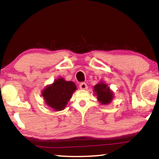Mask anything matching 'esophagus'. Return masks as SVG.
Wrapping results in <instances>:
<instances>
[{
	"instance_id": "obj_1",
	"label": "esophagus",
	"mask_w": 159,
	"mask_h": 159,
	"mask_svg": "<svg viewBox=\"0 0 159 159\" xmlns=\"http://www.w3.org/2000/svg\"><path fill=\"white\" fill-rule=\"evenodd\" d=\"M79 88H80V89H81V90H87L88 85L85 83H81L79 85Z\"/></svg>"
}]
</instances>
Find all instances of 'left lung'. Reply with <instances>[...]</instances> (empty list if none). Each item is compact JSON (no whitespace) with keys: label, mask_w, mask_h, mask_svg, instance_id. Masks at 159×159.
I'll list each match as a JSON object with an SVG mask.
<instances>
[{"label":"left lung","mask_w":159,"mask_h":159,"mask_svg":"<svg viewBox=\"0 0 159 159\" xmlns=\"http://www.w3.org/2000/svg\"><path fill=\"white\" fill-rule=\"evenodd\" d=\"M93 92L99 103L103 105L111 103L114 99V93L104 82L100 81L94 86Z\"/></svg>","instance_id":"obj_1"}]
</instances>
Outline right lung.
Segmentation results:
<instances>
[{
  "label": "right lung",
  "instance_id": "1",
  "mask_svg": "<svg viewBox=\"0 0 159 159\" xmlns=\"http://www.w3.org/2000/svg\"><path fill=\"white\" fill-rule=\"evenodd\" d=\"M76 89V85L73 81H66L64 78H59L52 84L45 86L41 95L48 107L54 111H59L65 109Z\"/></svg>",
  "mask_w": 159,
  "mask_h": 159
}]
</instances>
